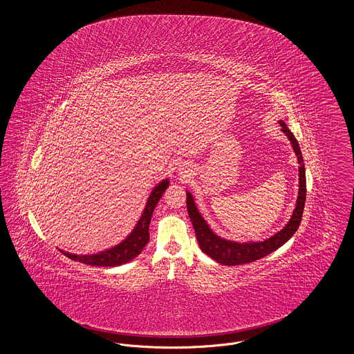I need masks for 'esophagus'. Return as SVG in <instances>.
<instances>
[{
    "instance_id": "34e87169",
    "label": "esophagus",
    "mask_w": 354,
    "mask_h": 354,
    "mask_svg": "<svg viewBox=\"0 0 354 354\" xmlns=\"http://www.w3.org/2000/svg\"><path fill=\"white\" fill-rule=\"evenodd\" d=\"M191 172H192V171H191V169H188V166H182V167L179 169V174H180V176H183V178L188 176Z\"/></svg>"
}]
</instances>
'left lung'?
Segmentation results:
<instances>
[{
	"instance_id": "obj_1",
	"label": "left lung",
	"mask_w": 354,
	"mask_h": 354,
	"mask_svg": "<svg viewBox=\"0 0 354 354\" xmlns=\"http://www.w3.org/2000/svg\"><path fill=\"white\" fill-rule=\"evenodd\" d=\"M283 133L289 139L292 149L297 156V162L300 165L299 167V196L296 201V205L293 209V214L286 227L270 236L263 241H244L239 243L234 240H227L224 237L216 235L208 225V223L204 220L202 214L199 212L195 199L189 191H187V209L191 223L195 228L196 239L199 243V247L203 252L207 253L211 259L218 261L223 266H241L247 263H252L254 260H259L267 254L279 250L281 245H284L286 241L295 235L297 231L301 219H303L304 205L306 198V179H305V167H304L303 155L299 146L297 139L295 135L290 133V130L286 127L284 120H279Z\"/></svg>"
}]
</instances>
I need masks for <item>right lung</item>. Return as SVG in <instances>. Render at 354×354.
I'll return each mask as SVG.
<instances>
[{
    "instance_id": "right-lung-1",
    "label": "right lung",
    "mask_w": 354,
    "mask_h": 354,
    "mask_svg": "<svg viewBox=\"0 0 354 354\" xmlns=\"http://www.w3.org/2000/svg\"><path fill=\"white\" fill-rule=\"evenodd\" d=\"M169 179H163L162 182H159L153 187L145 205V209L138 223L135 224L134 230L117 245L101 252L91 253V254H75V253L66 252L64 250H59V251L74 261H80L93 267H118L131 261L143 251V248L150 240L149 227L151 221L152 212L158 202L160 201L162 195L165 194V191L169 188Z\"/></svg>"
}]
</instances>
